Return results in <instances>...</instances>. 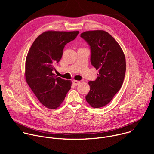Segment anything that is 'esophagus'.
Returning a JSON list of instances; mask_svg holds the SVG:
<instances>
[{
    "label": "esophagus",
    "instance_id": "34e87169",
    "mask_svg": "<svg viewBox=\"0 0 154 154\" xmlns=\"http://www.w3.org/2000/svg\"><path fill=\"white\" fill-rule=\"evenodd\" d=\"M72 83H73V84H74L75 86H77V85H79V84L80 83V81H78V80H74L72 81Z\"/></svg>",
    "mask_w": 154,
    "mask_h": 154
}]
</instances>
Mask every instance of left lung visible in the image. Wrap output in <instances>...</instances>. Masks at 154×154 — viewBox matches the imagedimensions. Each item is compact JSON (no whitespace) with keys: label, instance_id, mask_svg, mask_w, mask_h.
<instances>
[{"label":"left lung","instance_id":"8db88e82","mask_svg":"<svg viewBox=\"0 0 154 154\" xmlns=\"http://www.w3.org/2000/svg\"><path fill=\"white\" fill-rule=\"evenodd\" d=\"M91 50V63L99 74L88 82L90 92L85 98L93 108L109 103L119 91L126 70L125 58L117 41L103 30L88 31L80 35Z\"/></svg>","mask_w":154,"mask_h":154}]
</instances>
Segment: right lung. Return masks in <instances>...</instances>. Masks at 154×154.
<instances>
[{
  "mask_svg": "<svg viewBox=\"0 0 154 154\" xmlns=\"http://www.w3.org/2000/svg\"><path fill=\"white\" fill-rule=\"evenodd\" d=\"M79 32L48 31L33 42L26 61V79L32 91L46 107L55 109L64 100L72 82L58 77L52 71L60 61L67 43Z\"/></svg>",
  "mask_w": 154,
  "mask_h": 154,
  "instance_id": "obj_1",
  "label": "right lung"
}]
</instances>
